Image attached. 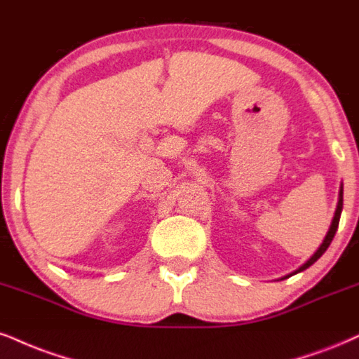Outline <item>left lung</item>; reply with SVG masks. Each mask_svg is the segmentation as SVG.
I'll return each instance as SVG.
<instances>
[{
	"instance_id": "obj_1",
	"label": "left lung",
	"mask_w": 359,
	"mask_h": 359,
	"mask_svg": "<svg viewBox=\"0 0 359 359\" xmlns=\"http://www.w3.org/2000/svg\"><path fill=\"white\" fill-rule=\"evenodd\" d=\"M341 210H343V184L339 185V194H338V204H336V210H334V215H332V221H331V226H330V229H327V232H326V236H325V239H323V243H321V245H319V248L316 249V252L313 254V256H311L308 261L304 262L303 266H299L297 267V269L294 271V273H291V274H287V276H284V278H280V279H286V278H289V276H294V274H297V273H301V271H304V269H308L309 266H313L314 262L318 261L319 257L323 256V254L326 252V249L330 248V244H331V241H332V237H334V234H336V231H338V224H339V217H341Z\"/></svg>"
}]
</instances>
